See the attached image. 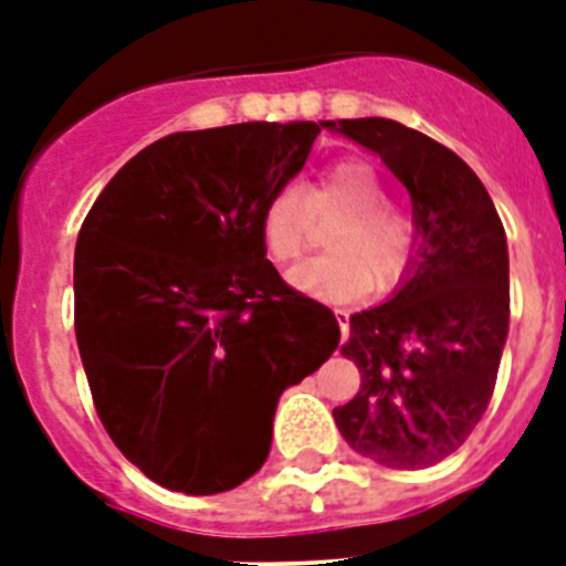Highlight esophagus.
<instances>
[{
  "label": "esophagus",
  "mask_w": 566,
  "mask_h": 566,
  "mask_svg": "<svg viewBox=\"0 0 566 566\" xmlns=\"http://www.w3.org/2000/svg\"><path fill=\"white\" fill-rule=\"evenodd\" d=\"M336 313V322H339V331H342V342L348 339V331H350V322H348V311H334Z\"/></svg>",
  "instance_id": "1"
}]
</instances>
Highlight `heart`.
I'll use <instances>...</instances> for the list:
<instances>
[{
	"instance_id": "1",
	"label": "heart",
	"mask_w": 566,
	"mask_h": 566,
	"mask_svg": "<svg viewBox=\"0 0 566 566\" xmlns=\"http://www.w3.org/2000/svg\"><path fill=\"white\" fill-rule=\"evenodd\" d=\"M386 180L371 164L336 160L305 187H282L259 216L264 253L279 264L296 261L327 227L322 259L291 270L296 291L319 298H354L363 291L382 293L400 282L417 250V224L400 203L386 201Z\"/></svg>"
}]
</instances>
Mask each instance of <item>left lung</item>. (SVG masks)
I'll return each instance as SVG.
<instances>
[{
    "mask_svg": "<svg viewBox=\"0 0 566 566\" xmlns=\"http://www.w3.org/2000/svg\"><path fill=\"white\" fill-rule=\"evenodd\" d=\"M406 184L417 255L391 302L350 316L342 354L359 391L334 408L354 452L388 469H426L481 422L510 331L506 232L481 178L452 149L386 117L322 123Z\"/></svg>",
    "mask_w": 566,
    "mask_h": 566,
    "instance_id": "8db88e82",
    "label": "left lung"
}]
</instances>
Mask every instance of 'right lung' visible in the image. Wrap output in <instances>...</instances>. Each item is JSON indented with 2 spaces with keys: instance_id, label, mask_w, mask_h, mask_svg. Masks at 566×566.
Listing matches in <instances>:
<instances>
[{
  "instance_id": "right-lung-1",
  "label": "right lung",
  "mask_w": 566,
  "mask_h": 566,
  "mask_svg": "<svg viewBox=\"0 0 566 566\" xmlns=\"http://www.w3.org/2000/svg\"><path fill=\"white\" fill-rule=\"evenodd\" d=\"M319 123L175 132L108 180L74 250V331L99 422L149 481L187 495L268 460L279 397L334 354L331 307L264 259L261 207Z\"/></svg>"
}]
</instances>
